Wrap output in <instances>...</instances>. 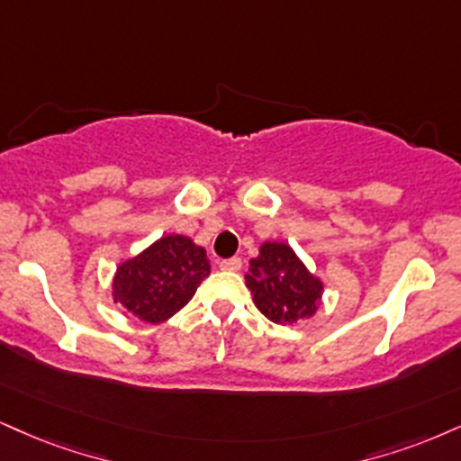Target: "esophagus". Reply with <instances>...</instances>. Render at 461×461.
<instances>
[{"label": "esophagus", "instance_id": "esophagus-1", "mask_svg": "<svg viewBox=\"0 0 461 461\" xmlns=\"http://www.w3.org/2000/svg\"><path fill=\"white\" fill-rule=\"evenodd\" d=\"M219 268L221 270H227V273H238V270L242 268V259L240 258L223 259V262H219Z\"/></svg>", "mask_w": 461, "mask_h": 461}]
</instances>
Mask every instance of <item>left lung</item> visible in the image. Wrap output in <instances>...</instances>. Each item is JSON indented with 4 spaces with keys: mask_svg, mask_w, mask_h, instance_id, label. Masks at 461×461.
<instances>
[{
    "mask_svg": "<svg viewBox=\"0 0 461 461\" xmlns=\"http://www.w3.org/2000/svg\"><path fill=\"white\" fill-rule=\"evenodd\" d=\"M255 307L275 324L287 326L313 318L321 303L324 284L304 266L290 245L266 240L259 255L249 262L245 275Z\"/></svg>",
    "mask_w": 461,
    "mask_h": 461,
    "instance_id": "1",
    "label": "left lung"
}]
</instances>
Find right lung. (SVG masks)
<instances>
[{
    "label": "right lung",
    "mask_w": 461,
    "mask_h": 461,
    "mask_svg": "<svg viewBox=\"0 0 461 461\" xmlns=\"http://www.w3.org/2000/svg\"><path fill=\"white\" fill-rule=\"evenodd\" d=\"M208 275L206 249L188 236L167 234L120 262L111 296L141 321L160 324L186 307Z\"/></svg>",
    "instance_id": "obj_1"
}]
</instances>
